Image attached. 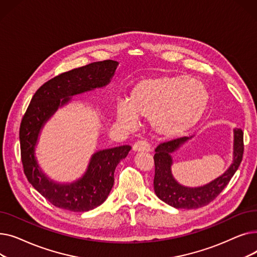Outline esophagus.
<instances>
[{
  "label": "esophagus",
  "mask_w": 257,
  "mask_h": 257,
  "mask_svg": "<svg viewBox=\"0 0 257 257\" xmlns=\"http://www.w3.org/2000/svg\"><path fill=\"white\" fill-rule=\"evenodd\" d=\"M132 149L134 152H149L151 150V147L149 143L146 141H138L132 146Z\"/></svg>",
  "instance_id": "1"
}]
</instances>
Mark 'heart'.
<instances>
[{"mask_svg": "<svg viewBox=\"0 0 257 257\" xmlns=\"http://www.w3.org/2000/svg\"><path fill=\"white\" fill-rule=\"evenodd\" d=\"M128 104L116 106V119L128 129L136 127L138 117L151 120L163 138L182 136L204 115L208 93L199 81L180 76L144 79L132 88Z\"/></svg>", "mask_w": 257, "mask_h": 257, "instance_id": "heart-1", "label": "heart"}]
</instances>
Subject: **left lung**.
Returning a JSON list of instances; mask_svg holds the SVG:
<instances>
[{"mask_svg":"<svg viewBox=\"0 0 257 257\" xmlns=\"http://www.w3.org/2000/svg\"><path fill=\"white\" fill-rule=\"evenodd\" d=\"M188 138H180L160 143L155 148L154 165V191L157 197L165 203L176 207L195 209L209 204L217 198L230 181L238 169L244 154V132L234 129V160L222 176L212 182L197 188H188L178 184L172 176L171 153L177 150Z\"/></svg>","mask_w":257,"mask_h":257,"instance_id":"8db88e82","label":"left lung"}]
</instances>
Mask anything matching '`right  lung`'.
<instances>
[{"mask_svg":"<svg viewBox=\"0 0 257 257\" xmlns=\"http://www.w3.org/2000/svg\"><path fill=\"white\" fill-rule=\"evenodd\" d=\"M118 62L104 60L61 73L40 86L22 118L20 127L21 158L27 179L50 203L65 210L82 212L96 208L106 200L114 182V170L131 147L119 146L93 154L84 176L70 185L51 182L38 170L34 146L44 123L60 104L74 94L101 87L109 82Z\"/></svg>","mask_w":257,"mask_h":257,"instance_id":"add662e5","label":"right lung"}]
</instances>
